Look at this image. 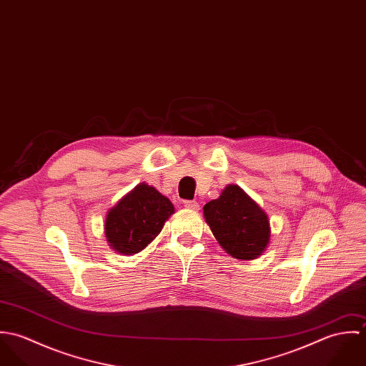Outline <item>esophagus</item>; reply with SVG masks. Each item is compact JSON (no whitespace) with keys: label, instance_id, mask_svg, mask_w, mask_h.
Wrapping results in <instances>:
<instances>
[{"label":"esophagus","instance_id":"1","mask_svg":"<svg viewBox=\"0 0 366 366\" xmlns=\"http://www.w3.org/2000/svg\"><path fill=\"white\" fill-rule=\"evenodd\" d=\"M184 207H186V209H193V211L200 209V206H199L197 202H190V200L184 202Z\"/></svg>","mask_w":366,"mask_h":366}]
</instances>
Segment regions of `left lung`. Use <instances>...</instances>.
<instances>
[{"instance_id": "obj_1", "label": "left lung", "mask_w": 366, "mask_h": 366, "mask_svg": "<svg viewBox=\"0 0 366 366\" xmlns=\"http://www.w3.org/2000/svg\"><path fill=\"white\" fill-rule=\"evenodd\" d=\"M203 211L212 235L232 258L252 261L266 249L270 241L267 214L238 184H228Z\"/></svg>"}]
</instances>
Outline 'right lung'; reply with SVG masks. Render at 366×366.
Listing matches in <instances>:
<instances>
[{"mask_svg": "<svg viewBox=\"0 0 366 366\" xmlns=\"http://www.w3.org/2000/svg\"><path fill=\"white\" fill-rule=\"evenodd\" d=\"M174 212L172 202L155 187L139 183L105 215V239L111 249L134 255L145 249Z\"/></svg>", "mask_w": 366, "mask_h": 366, "instance_id": "obj_1", "label": "right lung"}]
</instances>
